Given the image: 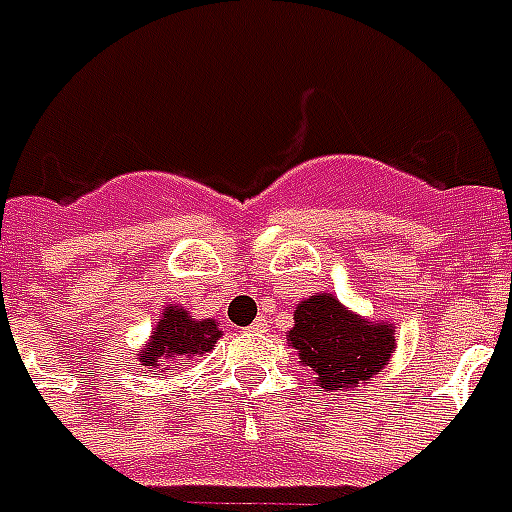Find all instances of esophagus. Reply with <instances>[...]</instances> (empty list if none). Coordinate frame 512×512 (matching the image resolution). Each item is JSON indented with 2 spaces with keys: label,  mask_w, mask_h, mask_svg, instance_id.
Instances as JSON below:
<instances>
[{
  "label": "esophagus",
  "mask_w": 512,
  "mask_h": 512,
  "mask_svg": "<svg viewBox=\"0 0 512 512\" xmlns=\"http://www.w3.org/2000/svg\"><path fill=\"white\" fill-rule=\"evenodd\" d=\"M248 330H251V333H261V330H264V320H256Z\"/></svg>",
  "instance_id": "1"
}]
</instances>
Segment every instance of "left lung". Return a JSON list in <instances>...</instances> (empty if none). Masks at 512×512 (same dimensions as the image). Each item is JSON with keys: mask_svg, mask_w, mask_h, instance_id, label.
Masks as SVG:
<instances>
[{"mask_svg": "<svg viewBox=\"0 0 512 512\" xmlns=\"http://www.w3.org/2000/svg\"><path fill=\"white\" fill-rule=\"evenodd\" d=\"M293 322L288 343L325 391H357L396 351L394 325L359 317L325 290L298 301Z\"/></svg>", "mask_w": 512, "mask_h": 512, "instance_id": "left-lung-1", "label": "left lung"}]
</instances>
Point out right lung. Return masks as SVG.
I'll list each match as a JSON object with an SVG mask.
<instances>
[{
	"mask_svg": "<svg viewBox=\"0 0 512 512\" xmlns=\"http://www.w3.org/2000/svg\"><path fill=\"white\" fill-rule=\"evenodd\" d=\"M222 327L216 320H195L185 306L166 304L158 325L147 338V343L137 354L145 370L153 372V378L163 375L171 365H177L179 359L198 357L214 349V343L222 338Z\"/></svg>",
	"mask_w": 512,
	"mask_h": 512,
	"instance_id": "add662e5",
	"label": "right lung"
}]
</instances>
